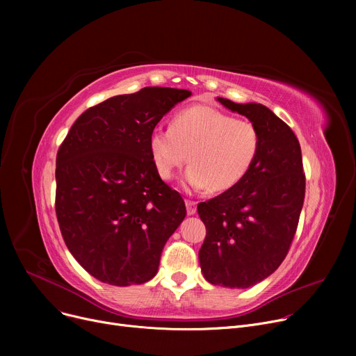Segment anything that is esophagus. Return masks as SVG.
I'll return each instance as SVG.
<instances>
[{
    "label": "esophagus",
    "mask_w": 356,
    "mask_h": 356,
    "mask_svg": "<svg viewBox=\"0 0 356 356\" xmlns=\"http://www.w3.org/2000/svg\"><path fill=\"white\" fill-rule=\"evenodd\" d=\"M196 202L192 199H186V208H188V215L196 213Z\"/></svg>",
    "instance_id": "obj_1"
}]
</instances>
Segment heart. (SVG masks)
<instances>
[{
	"label": "heart",
	"instance_id": "1",
	"mask_svg": "<svg viewBox=\"0 0 356 356\" xmlns=\"http://www.w3.org/2000/svg\"><path fill=\"white\" fill-rule=\"evenodd\" d=\"M261 145L258 127L208 105L179 111L168 128L157 127L148 148L157 173L168 180L188 161V188L228 191L254 164Z\"/></svg>",
	"mask_w": 356,
	"mask_h": 356
}]
</instances>
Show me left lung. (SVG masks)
Returning a JSON list of instances; mask_svg holds the SVG:
<instances>
[{
  "label": "left lung",
  "mask_w": 356,
  "mask_h": 356,
  "mask_svg": "<svg viewBox=\"0 0 356 356\" xmlns=\"http://www.w3.org/2000/svg\"><path fill=\"white\" fill-rule=\"evenodd\" d=\"M218 101L258 127L261 145L244 179L197 204L207 227L199 261L211 284L247 289L284 261L300 219L306 176L297 137L273 111L261 104Z\"/></svg>",
  "instance_id": "left-lung-1"
}]
</instances>
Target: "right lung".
I'll return each mask as SVG.
<instances>
[{
	"label": "right lung",
	"instance_id": "add662e5",
	"mask_svg": "<svg viewBox=\"0 0 356 356\" xmlns=\"http://www.w3.org/2000/svg\"><path fill=\"white\" fill-rule=\"evenodd\" d=\"M191 90L147 86L90 106L56 157V216L78 263L102 283L143 284L186 216L157 173L149 133Z\"/></svg>",
	"mask_w": 356,
	"mask_h": 356
}]
</instances>
